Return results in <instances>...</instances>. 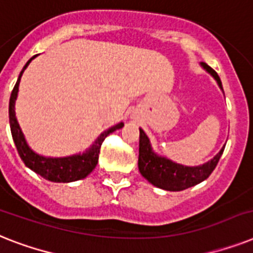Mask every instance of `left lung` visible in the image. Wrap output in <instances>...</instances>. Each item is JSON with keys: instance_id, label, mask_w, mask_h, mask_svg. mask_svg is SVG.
<instances>
[{"instance_id": "left-lung-1", "label": "left lung", "mask_w": 253, "mask_h": 253, "mask_svg": "<svg viewBox=\"0 0 253 253\" xmlns=\"http://www.w3.org/2000/svg\"><path fill=\"white\" fill-rule=\"evenodd\" d=\"M201 66L204 67L217 80L219 88L222 89L221 79H219L214 70L204 62H201ZM139 131H140V136H139V161H137L139 171L149 183L159 187V188H162V190L182 191L200 183L212 174V171L215 169V166H217L223 153L222 148L211 161L205 162L203 165H180V164H176L171 160L166 159L164 156L157 155L152 149L149 139H148L144 131L141 128H139Z\"/></svg>"}]
</instances>
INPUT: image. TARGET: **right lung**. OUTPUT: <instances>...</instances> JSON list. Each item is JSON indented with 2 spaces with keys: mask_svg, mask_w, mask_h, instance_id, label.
Masks as SVG:
<instances>
[{
  "mask_svg": "<svg viewBox=\"0 0 253 253\" xmlns=\"http://www.w3.org/2000/svg\"><path fill=\"white\" fill-rule=\"evenodd\" d=\"M38 55V54H36ZM34 55L28 62L24 65L23 70L20 71L19 78L16 80L15 87H14L11 96H10L9 102V120H10V130L13 135V140L15 143L16 151L19 153L20 159L23 160L27 168L34 170L35 173L41 175L45 179L50 180V182H57V183H69V182H75V180L83 179L92 170L96 168L98 162V155H100V148H101L102 141L105 140V137L114 132L116 130H120L123 127V123H118L116 126L110 127L106 131L100 135L96 139L89 149L85 153L82 155H74L69 157H45V156L38 155L28 147L24 137L23 132L20 130L19 123L16 121L15 117V100L19 91V83L20 78L23 75L24 70L30 65V62L36 57Z\"/></svg>",
  "mask_w": 253,
  "mask_h": 253,
  "instance_id": "1",
  "label": "right lung"
}]
</instances>
